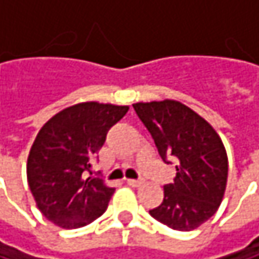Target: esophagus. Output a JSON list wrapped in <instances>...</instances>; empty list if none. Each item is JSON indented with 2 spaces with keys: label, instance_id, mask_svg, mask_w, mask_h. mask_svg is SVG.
Segmentation results:
<instances>
[{
  "label": "esophagus",
  "instance_id": "esophagus-1",
  "mask_svg": "<svg viewBox=\"0 0 259 259\" xmlns=\"http://www.w3.org/2000/svg\"><path fill=\"white\" fill-rule=\"evenodd\" d=\"M129 186H132V187H138V186H141L142 184V180H135V179H127V181H126Z\"/></svg>",
  "mask_w": 259,
  "mask_h": 259
}]
</instances>
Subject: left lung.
<instances>
[{
	"instance_id": "left-lung-1",
	"label": "left lung",
	"mask_w": 259,
	"mask_h": 259,
	"mask_svg": "<svg viewBox=\"0 0 259 259\" xmlns=\"http://www.w3.org/2000/svg\"><path fill=\"white\" fill-rule=\"evenodd\" d=\"M133 108L160 157L177 169L174 181L165 184L162 204L150 214L177 231L198 228L218 211L225 193L228 157L222 139L180 102L135 103Z\"/></svg>"
}]
</instances>
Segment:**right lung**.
<instances>
[{
    "instance_id": "obj_1",
    "label": "right lung",
    "mask_w": 259,
    "mask_h": 259,
    "mask_svg": "<svg viewBox=\"0 0 259 259\" xmlns=\"http://www.w3.org/2000/svg\"><path fill=\"white\" fill-rule=\"evenodd\" d=\"M127 111L129 106L85 102L63 109L40 129L28 156L26 177L48 221L75 230L106 211L115 189L91 168L109 129Z\"/></svg>"
}]
</instances>
